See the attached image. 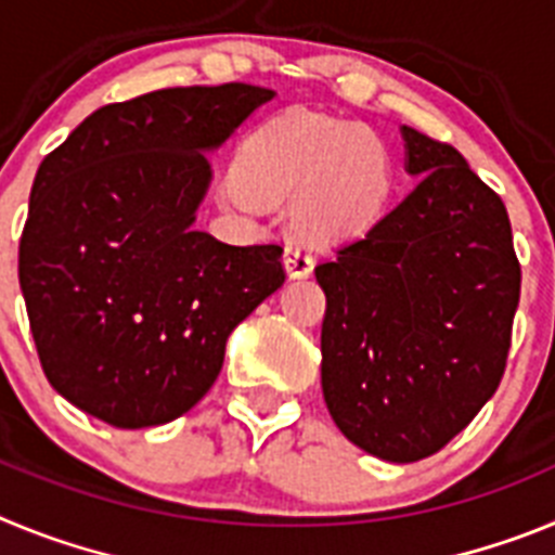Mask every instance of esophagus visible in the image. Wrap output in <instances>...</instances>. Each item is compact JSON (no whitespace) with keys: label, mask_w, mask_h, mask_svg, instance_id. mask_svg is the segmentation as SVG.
I'll use <instances>...</instances> for the list:
<instances>
[{"label":"esophagus","mask_w":555,"mask_h":555,"mask_svg":"<svg viewBox=\"0 0 555 555\" xmlns=\"http://www.w3.org/2000/svg\"><path fill=\"white\" fill-rule=\"evenodd\" d=\"M283 261H286L288 278H308V274L313 272V255L308 253L306 244H300V242L286 244V255H283Z\"/></svg>","instance_id":"obj_1"}]
</instances>
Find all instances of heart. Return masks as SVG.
Masks as SVG:
<instances>
[{
  "mask_svg": "<svg viewBox=\"0 0 555 555\" xmlns=\"http://www.w3.org/2000/svg\"><path fill=\"white\" fill-rule=\"evenodd\" d=\"M235 205L292 203V228L308 242L338 244L370 233L391 197L389 150L375 132L325 113L286 111L242 144Z\"/></svg>",
  "mask_w": 555,
  "mask_h": 555,
  "instance_id": "b5f03b06",
  "label": "heart"
}]
</instances>
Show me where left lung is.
Returning <instances> with one entry per match:
<instances>
[{
  "mask_svg": "<svg viewBox=\"0 0 555 555\" xmlns=\"http://www.w3.org/2000/svg\"><path fill=\"white\" fill-rule=\"evenodd\" d=\"M403 139L409 197L313 269L327 411L395 464L439 453L498 391L522 281L503 199L455 146Z\"/></svg>",
  "mask_w": 555,
  "mask_h": 555,
  "instance_id": "left-lung-1",
  "label": "left lung"
}]
</instances>
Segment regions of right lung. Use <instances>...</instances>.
Listing matches in <instances>:
<instances>
[{
	"label": "right lung",
	"instance_id": "1",
	"mask_svg": "<svg viewBox=\"0 0 555 555\" xmlns=\"http://www.w3.org/2000/svg\"><path fill=\"white\" fill-rule=\"evenodd\" d=\"M274 91L164 88L100 107L38 166L18 283L43 375L113 428L178 420L214 386L233 327L286 281L281 244L194 228L205 152Z\"/></svg>",
	"mask_w": 555,
	"mask_h": 555
}]
</instances>
